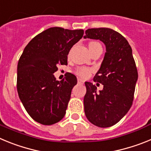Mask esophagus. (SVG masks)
I'll return each instance as SVG.
<instances>
[{
  "label": "esophagus",
  "instance_id": "obj_1",
  "mask_svg": "<svg viewBox=\"0 0 151 151\" xmlns=\"http://www.w3.org/2000/svg\"><path fill=\"white\" fill-rule=\"evenodd\" d=\"M78 83L79 84V85H83L84 81L82 79H81V78H78Z\"/></svg>",
  "mask_w": 151,
  "mask_h": 151
}]
</instances>
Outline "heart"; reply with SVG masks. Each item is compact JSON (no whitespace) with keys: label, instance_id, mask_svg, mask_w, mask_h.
I'll list each match as a JSON object with an SVG mask.
<instances>
[{"label":"heart","instance_id":"b5f03b06","mask_svg":"<svg viewBox=\"0 0 151 151\" xmlns=\"http://www.w3.org/2000/svg\"><path fill=\"white\" fill-rule=\"evenodd\" d=\"M98 42L97 41H91L89 44V47L92 46V45H98ZM76 74L78 76H79L80 77H82V78H88V77L90 76L91 73V70L90 69H88V68H85V67H79L76 69Z\"/></svg>","mask_w":151,"mask_h":151}]
</instances>
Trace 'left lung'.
Returning <instances> with one entry per match:
<instances>
[{"mask_svg": "<svg viewBox=\"0 0 151 151\" xmlns=\"http://www.w3.org/2000/svg\"><path fill=\"white\" fill-rule=\"evenodd\" d=\"M85 38L100 40L106 46V53L94 82L104 85L97 92V87L85 82L84 97L85 113L89 122L101 128L116 124L132 105L138 70L132 50L123 36L108 28L89 29Z\"/></svg>", "mask_w": 151, "mask_h": 151, "instance_id": "left-lung-1", "label": "left lung"}]
</instances>
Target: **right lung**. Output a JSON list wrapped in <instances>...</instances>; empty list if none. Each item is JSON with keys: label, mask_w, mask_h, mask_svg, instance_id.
<instances>
[{"label": "right lung", "mask_w": 151, "mask_h": 151, "mask_svg": "<svg viewBox=\"0 0 151 151\" xmlns=\"http://www.w3.org/2000/svg\"><path fill=\"white\" fill-rule=\"evenodd\" d=\"M83 34V29L50 28L33 38L24 49L17 66V91L36 122L53 125L66 114L77 78L69 73L59 82L54 73L59 65L67 64L69 50Z\"/></svg>", "instance_id": "obj_1"}]
</instances>
